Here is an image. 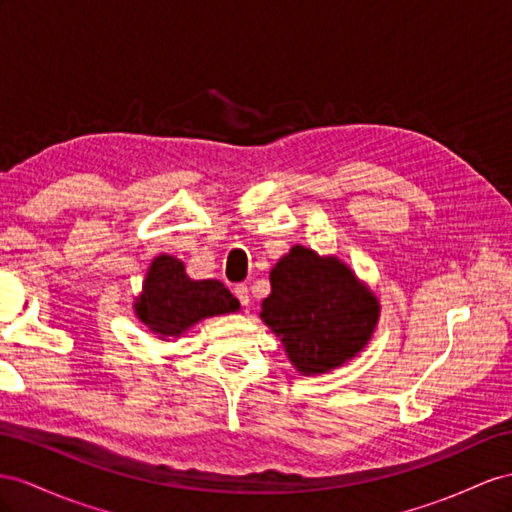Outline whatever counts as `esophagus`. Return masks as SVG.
<instances>
[{"label": "esophagus", "mask_w": 512, "mask_h": 512, "mask_svg": "<svg viewBox=\"0 0 512 512\" xmlns=\"http://www.w3.org/2000/svg\"><path fill=\"white\" fill-rule=\"evenodd\" d=\"M233 294H235V298L240 300V305H242V307H248V305H251V294H248V285H244V283L235 285V287H233Z\"/></svg>", "instance_id": "esophagus-1"}]
</instances>
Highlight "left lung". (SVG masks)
<instances>
[{"mask_svg": "<svg viewBox=\"0 0 512 512\" xmlns=\"http://www.w3.org/2000/svg\"><path fill=\"white\" fill-rule=\"evenodd\" d=\"M270 283L261 320L281 337L298 372H329L370 342L378 300L342 261L294 246L272 268Z\"/></svg>", "mask_w": 512, "mask_h": 512, "instance_id": "1", "label": "left lung"}]
</instances>
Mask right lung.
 Masks as SVG:
<instances>
[{"mask_svg":"<svg viewBox=\"0 0 512 512\" xmlns=\"http://www.w3.org/2000/svg\"><path fill=\"white\" fill-rule=\"evenodd\" d=\"M238 309V298L220 281H192L183 272L181 261L170 255L153 259L136 303L138 318L164 337H177L203 318Z\"/></svg>","mask_w":512,"mask_h":512,"instance_id":"right-lung-1","label":"right lung"}]
</instances>
